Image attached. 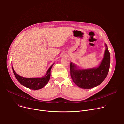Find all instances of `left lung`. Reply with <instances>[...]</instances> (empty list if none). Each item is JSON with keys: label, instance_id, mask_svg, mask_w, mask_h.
Returning <instances> with one entry per match:
<instances>
[{"label": "left lung", "instance_id": "left-lung-1", "mask_svg": "<svg viewBox=\"0 0 124 124\" xmlns=\"http://www.w3.org/2000/svg\"><path fill=\"white\" fill-rule=\"evenodd\" d=\"M107 48L104 58L97 68L86 70H78L72 63L70 65V74L74 83L83 89H91L100 85L107 77L110 64V52Z\"/></svg>", "mask_w": 124, "mask_h": 124}]
</instances>
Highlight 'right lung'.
Returning a JSON list of instances; mask_svg holds the SVG:
<instances>
[{
	"mask_svg": "<svg viewBox=\"0 0 124 124\" xmlns=\"http://www.w3.org/2000/svg\"><path fill=\"white\" fill-rule=\"evenodd\" d=\"M52 66L48 69L45 76L40 78H26L16 73L12 67L14 74L16 79L23 86L32 90H38L43 88L48 82L50 77V70Z\"/></svg>",
	"mask_w": 124,
	"mask_h": 124,
	"instance_id": "1",
	"label": "right lung"
}]
</instances>
